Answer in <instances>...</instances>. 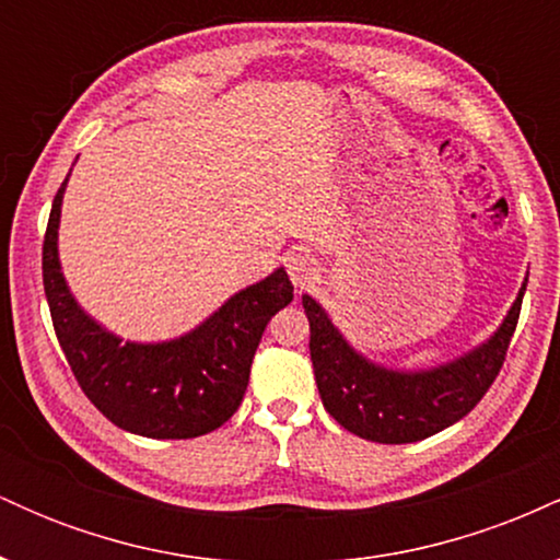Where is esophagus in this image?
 Here are the masks:
<instances>
[{
    "mask_svg": "<svg viewBox=\"0 0 560 560\" xmlns=\"http://www.w3.org/2000/svg\"><path fill=\"white\" fill-rule=\"evenodd\" d=\"M287 273L294 281V287H307L313 284V279H318V262L307 253H292L287 258Z\"/></svg>",
    "mask_w": 560,
    "mask_h": 560,
    "instance_id": "1",
    "label": "esophagus"
}]
</instances>
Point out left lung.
Segmentation results:
<instances>
[{
    "instance_id": "left-lung-1",
    "label": "left lung",
    "mask_w": 560,
    "mask_h": 560,
    "mask_svg": "<svg viewBox=\"0 0 560 560\" xmlns=\"http://www.w3.org/2000/svg\"><path fill=\"white\" fill-rule=\"evenodd\" d=\"M524 289L494 337L466 358L432 371H389L358 355L316 300L302 294L311 320V361L324 408L347 432L382 445L427 440L477 408L505 363Z\"/></svg>"
}]
</instances>
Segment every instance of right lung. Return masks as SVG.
<instances>
[{"mask_svg":"<svg viewBox=\"0 0 560 560\" xmlns=\"http://www.w3.org/2000/svg\"><path fill=\"white\" fill-rule=\"evenodd\" d=\"M66 182L49 213L42 271L57 342L83 395L115 427L152 440H191L223 427L242 405L268 320L294 298L287 271L242 289L182 339L124 345L75 305L60 273L57 226Z\"/></svg>","mask_w":560,"mask_h":560,"instance_id":"right-lung-1","label":"right lung"}]
</instances>
